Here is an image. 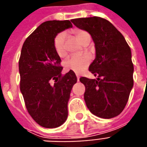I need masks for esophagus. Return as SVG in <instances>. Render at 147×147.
<instances>
[{"label": "esophagus", "instance_id": "esophagus-1", "mask_svg": "<svg viewBox=\"0 0 147 147\" xmlns=\"http://www.w3.org/2000/svg\"><path fill=\"white\" fill-rule=\"evenodd\" d=\"M77 81H79V80H80V76H79V75H77Z\"/></svg>", "mask_w": 147, "mask_h": 147}]
</instances>
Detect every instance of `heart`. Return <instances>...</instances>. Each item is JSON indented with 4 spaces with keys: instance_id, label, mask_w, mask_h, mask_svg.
<instances>
[{
    "instance_id": "1",
    "label": "heart",
    "mask_w": 147,
    "mask_h": 147,
    "mask_svg": "<svg viewBox=\"0 0 147 147\" xmlns=\"http://www.w3.org/2000/svg\"><path fill=\"white\" fill-rule=\"evenodd\" d=\"M74 34L79 40L80 44H83L86 38L90 37V34L86 31L82 30H75ZM66 34L60 33L56 36L53 41V45L57 55L60 57H64L67 56V50L65 47ZM91 61V57L88 53L85 54H75L71 56L67 61L65 62L66 70H71L77 74H80L86 70L88 67L90 62Z\"/></svg>"
}]
</instances>
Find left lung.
Wrapping results in <instances>:
<instances>
[{
    "instance_id": "1",
    "label": "left lung",
    "mask_w": 147,
    "mask_h": 147,
    "mask_svg": "<svg viewBox=\"0 0 147 147\" xmlns=\"http://www.w3.org/2000/svg\"><path fill=\"white\" fill-rule=\"evenodd\" d=\"M72 23L91 36L96 57L89 70L96 79L80 77L84 100L95 116L110 119L122 112L134 86L131 50L113 25L99 17L73 19Z\"/></svg>"
}]
</instances>
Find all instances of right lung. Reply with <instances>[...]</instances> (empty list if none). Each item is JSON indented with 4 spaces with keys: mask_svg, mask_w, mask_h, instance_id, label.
I'll return each mask as SVG.
<instances>
[{
    "mask_svg": "<svg viewBox=\"0 0 147 147\" xmlns=\"http://www.w3.org/2000/svg\"><path fill=\"white\" fill-rule=\"evenodd\" d=\"M72 27L67 20L45 21L27 37L21 49L20 92L29 114L45 128L60 127L67 119L68 101L77 80L71 70L61 75V60L53 41L59 33Z\"/></svg>",
    "mask_w": 147,
    "mask_h": 147,
    "instance_id": "right-lung-1",
    "label": "right lung"
}]
</instances>
